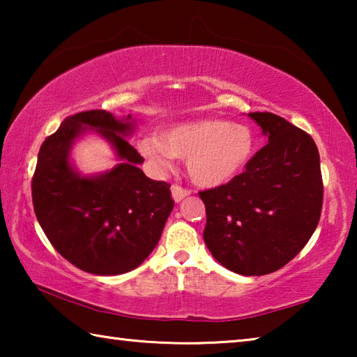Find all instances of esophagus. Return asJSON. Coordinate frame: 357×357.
<instances>
[{
    "label": "esophagus",
    "instance_id": "obj_1",
    "mask_svg": "<svg viewBox=\"0 0 357 357\" xmlns=\"http://www.w3.org/2000/svg\"><path fill=\"white\" fill-rule=\"evenodd\" d=\"M172 195H173V200L174 202H181L187 195H190V190L189 189H184V187H181L179 184H173L172 185Z\"/></svg>",
    "mask_w": 357,
    "mask_h": 357
}]
</instances>
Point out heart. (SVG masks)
Returning <instances> with one entry per match:
<instances>
[{"label": "heart", "mask_w": 357, "mask_h": 357, "mask_svg": "<svg viewBox=\"0 0 357 357\" xmlns=\"http://www.w3.org/2000/svg\"><path fill=\"white\" fill-rule=\"evenodd\" d=\"M255 149L253 132L245 124L203 118L170 126L160 137H144L138 151L155 167H170L173 155L185 159L193 183L215 187L236 176Z\"/></svg>", "instance_id": "obj_1"}]
</instances>
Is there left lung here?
Returning <instances> with one entry per match:
<instances>
[{"label": "left lung", "mask_w": 357, "mask_h": 357, "mask_svg": "<svg viewBox=\"0 0 357 357\" xmlns=\"http://www.w3.org/2000/svg\"><path fill=\"white\" fill-rule=\"evenodd\" d=\"M268 144L229 183L202 190L203 238L213 257L243 275L280 269L309 243L323 208V178L313 138L282 116L249 113Z\"/></svg>", "instance_id": "obj_1"}]
</instances>
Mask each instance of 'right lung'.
<instances>
[{"label": "right lung", "instance_id": "right-lung-1", "mask_svg": "<svg viewBox=\"0 0 357 357\" xmlns=\"http://www.w3.org/2000/svg\"><path fill=\"white\" fill-rule=\"evenodd\" d=\"M129 119L105 110L70 114L39 149L31 181L36 217L59 255L89 274L116 275L140 266L174 206L170 184L138 168L143 157L124 138ZM88 127L104 135L123 162L100 177L82 178L71 170L68 149Z\"/></svg>", "mask_w": 357, "mask_h": 357}]
</instances>
